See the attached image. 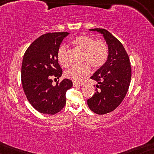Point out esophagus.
<instances>
[{"label":"esophagus","instance_id":"esophagus-1","mask_svg":"<svg viewBox=\"0 0 154 154\" xmlns=\"http://www.w3.org/2000/svg\"><path fill=\"white\" fill-rule=\"evenodd\" d=\"M81 85H82V84L75 83V82H73V87H79V86H81Z\"/></svg>","mask_w":154,"mask_h":154}]
</instances>
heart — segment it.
<instances>
[{
	"label": "heart",
	"instance_id": "obj_1",
	"mask_svg": "<svg viewBox=\"0 0 154 154\" xmlns=\"http://www.w3.org/2000/svg\"><path fill=\"white\" fill-rule=\"evenodd\" d=\"M72 43L80 50H83L81 62L84 63L68 69L65 72V76L75 83H81L89 74L90 66L98 69L105 64L108 58V46L102 40H94L93 37L87 35H79L73 40ZM57 60L64 67H68L70 64L66 45H62L59 48Z\"/></svg>",
	"mask_w": 154,
	"mask_h": 154
}]
</instances>
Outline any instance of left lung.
<instances>
[{"instance_id": "8db88e82", "label": "left lung", "mask_w": 154, "mask_h": 154, "mask_svg": "<svg viewBox=\"0 0 154 154\" xmlns=\"http://www.w3.org/2000/svg\"><path fill=\"white\" fill-rule=\"evenodd\" d=\"M102 33L108 45L106 62L90 79L97 82L96 92L87 102L97 114H105L117 108L125 98L131 80V66L122 43L104 29H90Z\"/></svg>"}]
</instances>
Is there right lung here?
<instances>
[{
	"mask_svg": "<svg viewBox=\"0 0 154 154\" xmlns=\"http://www.w3.org/2000/svg\"><path fill=\"white\" fill-rule=\"evenodd\" d=\"M69 34L55 32L42 35L24 53L21 71L23 90L31 106L40 113L55 114L66 104V92L72 87V81L64 79L53 85L51 78L62 76L57 51Z\"/></svg>",
	"mask_w": 154,
	"mask_h": 154,
	"instance_id": "right-lung-1",
	"label": "right lung"
}]
</instances>
